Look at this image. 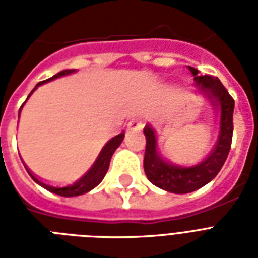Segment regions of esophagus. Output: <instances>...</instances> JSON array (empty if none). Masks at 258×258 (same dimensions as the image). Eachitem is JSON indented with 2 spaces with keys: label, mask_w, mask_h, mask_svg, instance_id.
<instances>
[{
  "label": "esophagus",
  "mask_w": 258,
  "mask_h": 258,
  "mask_svg": "<svg viewBox=\"0 0 258 258\" xmlns=\"http://www.w3.org/2000/svg\"><path fill=\"white\" fill-rule=\"evenodd\" d=\"M128 127L133 130H139L142 127V124H141V121L138 120V119H133V120L128 123Z\"/></svg>",
  "instance_id": "34e87169"
}]
</instances>
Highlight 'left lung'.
Instances as JSON below:
<instances>
[{"instance_id": "obj_1", "label": "left lung", "mask_w": 258, "mask_h": 258, "mask_svg": "<svg viewBox=\"0 0 258 258\" xmlns=\"http://www.w3.org/2000/svg\"><path fill=\"white\" fill-rule=\"evenodd\" d=\"M194 75V80L204 89L209 99L221 107L220 137L216 147L206 159L196 166L182 167L163 161L157 153V139L154 130L149 124L143 133L146 137V151L143 166L149 180L158 187L175 194H186L196 191L209 183L222 169L230 151L233 138V111L234 99L218 78L210 75H198V70L188 67Z\"/></svg>"}]
</instances>
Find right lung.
I'll return each mask as SVG.
<instances>
[{
	"instance_id": "right-lung-1",
	"label": "right lung",
	"mask_w": 258,
	"mask_h": 258,
	"mask_svg": "<svg viewBox=\"0 0 258 258\" xmlns=\"http://www.w3.org/2000/svg\"><path fill=\"white\" fill-rule=\"evenodd\" d=\"M72 72H75V70L61 71V72H58V74H56L50 79H46V80H44V82L38 83L37 86L33 88V91L37 88L38 86H41L42 83L49 82V80H53V79L64 76V75H70L72 74ZM33 91H32V92H33ZM32 92L29 93V96L32 95ZM20 111H21V109H20ZM20 111H18V116H20ZM123 138H124V133H120L119 135H116V137H113L112 139H111V141H109L108 143L101 149L100 154L97 155L96 161L93 162V165L89 167L88 171H87L83 176H80L78 180H75L74 183L67 184V186H60V187H58V186H52V184H48L45 183V182H42V180L38 179L37 176L34 175V174H32V172H29V175L32 176V179H33L36 183H38L40 186L46 188V190H49V191L54 192V194H58V196H62V197L82 196V194H84V192L92 190L93 187H96L97 184L100 183L101 180H103L104 175L107 174V171H108L111 157H112V154L115 153V150L120 146Z\"/></svg>"
}]
</instances>
